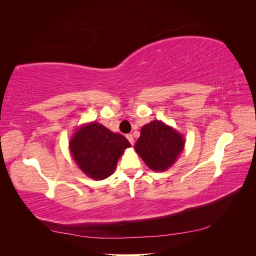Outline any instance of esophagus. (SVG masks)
<instances>
[{"instance_id": "obj_1", "label": "esophagus", "mask_w": 256, "mask_h": 256, "mask_svg": "<svg viewBox=\"0 0 256 256\" xmlns=\"http://www.w3.org/2000/svg\"><path fill=\"white\" fill-rule=\"evenodd\" d=\"M126 138H128V141L130 142V144H131V145H134V136H132V134H127V136H126Z\"/></svg>"}]
</instances>
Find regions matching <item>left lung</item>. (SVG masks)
<instances>
[{
	"label": "left lung",
	"instance_id": "8db88e82",
	"mask_svg": "<svg viewBox=\"0 0 256 256\" xmlns=\"http://www.w3.org/2000/svg\"><path fill=\"white\" fill-rule=\"evenodd\" d=\"M184 147V138L161 120H152L141 129L134 150L146 166L154 172H164L174 164Z\"/></svg>",
	"mask_w": 256,
	"mask_h": 256
}]
</instances>
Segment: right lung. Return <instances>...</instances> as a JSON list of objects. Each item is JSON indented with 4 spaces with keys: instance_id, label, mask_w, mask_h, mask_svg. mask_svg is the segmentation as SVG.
I'll return each mask as SVG.
<instances>
[{
    "instance_id": "1",
    "label": "right lung",
    "mask_w": 256,
    "mask_h": 256,
    "mask_svg": "<svg viewBox=\"0 0 256 256\" xmlns=\"http://www.w3.org/2000/svg\"><path fill=\"white\" fill-rule=\"evenodd\" d=\"M130 146L125 136L95 122L81 126L69 141L76 164L95 180L112 175L124 150Z\"/></svg>"
}]
</instances>
